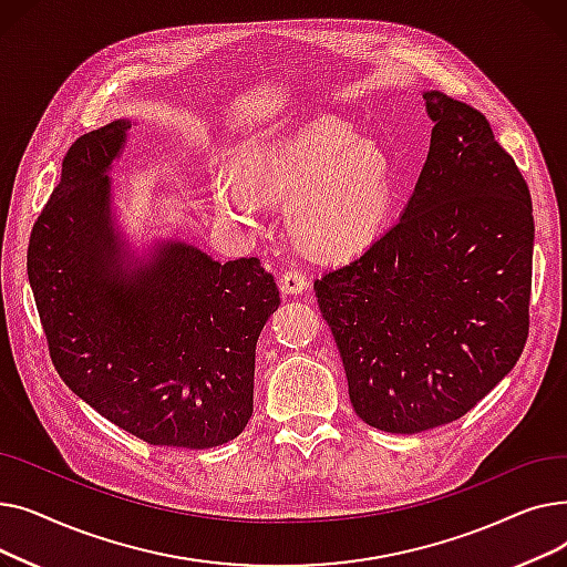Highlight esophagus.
Returning <instances> with one entry per match:
<instances>
[{"instance_id":"34e87169","label":"esophagus","mask_w":567,"mask_h":567,"mask_svg":"<svg viewBox=\"0 0 567 567\" xmlns=\"http://www.w3.org/2000/svg\"><path fill=\"white\" fill-rule=\"evenodd\" d=\"M308 289V278L303 276L301 268H291V271H285L280 276V291L287 296L303 293Z\"/></svg>"}]
</instances>
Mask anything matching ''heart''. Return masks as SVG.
I'll return each mask as SVG.
<instances>
[{"label":"heart","instance_id":"b5f03b06","mask_svg":"<svg viewBox=\"0 0 567 567\" xmlns=\"http://www.w3.org/2000/svg\"><path fill=\"white\" fill-rule=\"evenodd\" d=\"M236 178L214 176L212 193L234 220L255 218V198L289 199V227L317 255L349 259L368 250L391 208V163L372 140L333 118L287 135L248 140L236 152Z\"/></svg>","mask_w":567,"mask_h":567}]
</instances>
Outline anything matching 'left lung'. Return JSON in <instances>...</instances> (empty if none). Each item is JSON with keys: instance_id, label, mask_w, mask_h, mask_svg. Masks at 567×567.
I'll use <instances>...</instances> for the list:
<instances>
[{"instance_id": "1", "label": "left lung", "mask_w": 567, "mask_h": 567, "mask_svg": "<svg viewBox=\"0 0 567 567\" xmlns=\"http://www.w3.org/2000/svg\"><path fill=\"white\" fill-rule=\"evenodd\" d=\"M427 161L404 212L349 264L315 280L370 427L453 423L519 361L528 336L533 206L483 112L423 92Z\"/></svg>"}]
</instances>
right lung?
Listing matches in <instances>:
<instances>
[{"instance_id": "right-lung-1", "label": "right lung", "mask_w": 567, "mask_h": 567, "mask_svg": "<svg viewBox=\"0 0 567 567\" xmlns=\"http://www.w3.org/2000/svg\"><path fill=\"white\" fill-rule=\"evenodd\" d=\"M131 118L82 135L41 212L27 276L69 389L128 434L216 449L252 415L255 349L278 306L259 259L220 264L182 238L137 252L114 212Z\"/></svg>"}]
</instances>
